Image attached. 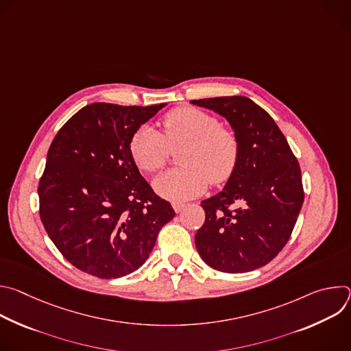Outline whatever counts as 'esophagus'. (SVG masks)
Wrapping results in <instances>:
<instances>
[{
    "mask_svg": "<svg viewBox=\"0 0 351 351\" xmlns=\"http://www.w3.org/2000/svg\"><path fill=\"white\" fill-rule=\"evenodd\" d=\"M172 207H173V210H175V213H182L183 211V208L186 207V204L184 203H178V202H175V203H172Z\"/></svg>",
    "mask_w": 351,
    "mask_h": 351,
    "instance_id": "obj_1",
    "label": "esophagus"
}]
</instances>
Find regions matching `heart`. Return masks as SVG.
Wrapping results in <instances>:
<instances>
[{"label":"heart","instance_id":"obj_1","mask_svg":"<svg viewBox=\"0 0 351 351\" xmlns=\"http://www.w3.org/2000/svg\"><path fill=\"white\" fill-rule=\"evenodd\" d=\"M164 133L148 125L140 126L129 141V153L136 167L148 175L160 172L171 152H178L180 169L169 171L154 180L156 191L173 202L202 194L208 182L221 184L234 172L240 143L233 129L203 110L179 107L162 119Z\"/></svg>","mask_w":351,"mask_h":351}]
</instances>
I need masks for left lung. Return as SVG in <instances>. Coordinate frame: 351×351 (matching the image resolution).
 Wrapping results in <instances>:
<instances>
[{"mask_svg":"<svg viewBox=\"0 0 351 351\" xmlns=\"http://www.w3.org/2000/svg\"><path fill=\"white\" fill-rule=\"evenodd\" d=\"M190 103L225 117L240 143L239 161L226 186L202 203L206 222L195 233L198 254L221 272L261 268L282 252L303 207L298 161L271 115L250 98Z\"/></svg>","mask_w":351,"mask_h":351,"instance_id":"obj_1","label":"left lung"}]
</instances>
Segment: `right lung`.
I'll return each instance as SVG.
<instances>
[{"instance_id":"obj_1","label":"right lung","mask_w":351,"mask_h":351,"mask_svg":"<svg viewBox=\"0 0 351 351\" xmlns=\"http://www.w3.org/2000/svg\"><path fill=\"white\" fill-rule=\"evenodd\" d=\"M162 107L86 106L48 148L40 218L60 253L86 274L114 279L138 269L175 217L129 153L133 133Z\"/></svg>"}]
</instances>
